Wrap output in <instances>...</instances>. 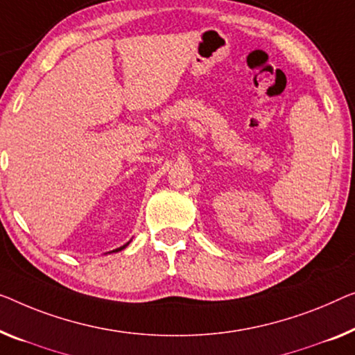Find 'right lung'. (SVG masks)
Wrapping results in <instances>:
<instances>
[{
    "instance_id": "right-lung-1",
    "label": "right lung",
    "mask_w": 355,
    "mask_h": 355,
    "mask_svg": "<svg viewBox=\"0 0 355 355\" xmlns=\"http://www.w3.org/2000/svg\"><path fill=\"white\" fill-rule=\"evenodd\" d=\"M132 241V239H130ZM130 241L129 242H127V244H124L123 247H119V248H116V250H111V252H108V253H113V252H121V250H124V248L127 247V245H129L130 244Z\"/></svg>"
}]
</instances>
